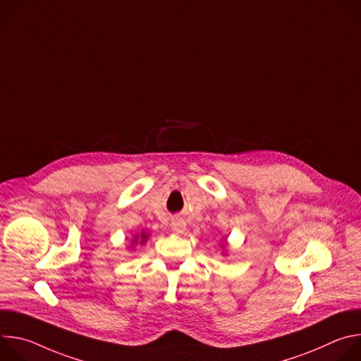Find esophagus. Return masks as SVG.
Here are the masks:
<instances>
[{
	"mask_svg": "<svg viewBox=\"0 0 361 361\" xmlns=\"http://www.w3.org/2000/svg\"><path fill=\"white\" fill-rule=\"evenodd\" d=\"M171 226H173V230L177 231V233H183V231L185 230V223H183V221H180V220L173 221Z\"/></svg>",
	"mask_w": 361,
	"mask_h": 361,
	"instance_id": "34e87169",
	"label": "esophagus"
}]
</instances>
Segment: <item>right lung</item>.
<instances>
[{"mask_svg":"<svg viewBox=\"0 0 361 361\" xmlns=\"http://www.w3.org/2000/svg\"><path fill=\"white\" fill-rule=\"evenodd\" d=\"M135 238H138V237H135ZM145 238H147V235H145V234H141V243H144Z\"/></svg>","mask_w":361,"mask_h":361,"instance_id":"add662e5","label":"right lung"}]
</instances>
